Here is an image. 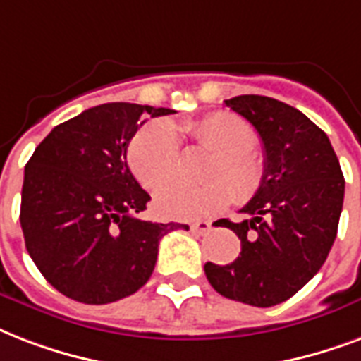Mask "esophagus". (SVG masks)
I'll return each instance as SVG.
<instances>
[{"label": "esophagus", "mask_w": 361, "mask_h": 361, "mask_svg": "<svg viewBox=\"0 0 361 361\" xmlns=\"http://www.w3.org/2000/svg\"><path fill=\"white\" fill-rule=\"evenodd\" d=\"M190 230L197 233V235H205L209 231L212 230L211 222H205V220H200V222H194V224H190Z\"/></svg>", "instance_id": "34e87169"}]
</instances>
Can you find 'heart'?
Here are the masks:
<instances>
[{
    "label": "heart",
    "instance_id": "1",
    "mask_svg": "<svg viewBox=\"0 0 361 361\" xmlns=\"http://www.w3.org/2000/svg\"><path fill=\"white\" fill-rule=\"evenodd\" d=\"M184 133L212 150L216 158L207 169L205 178L209 183L201 186L173 184L158 194L156 209L161 216L177 220L209 219L224 211L233 197L248 201L258 194L265 178V164L254 152L258 135L247 120L219 111L186 124ZM128 164L137 180L150 192L171 183L180 166L173 126L166 120H152L142 126L128 147Z\"/></svg>",
    "mask_w": 361,
    "mask_h": 361
}]
</instances>
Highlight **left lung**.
I'll return each instance as SVG.
<instances>
[{"mask_svg":"<svg viewBox=\"0 0 361 361\" xmlns=\"http://www.w3.org/2000/svg\"><path fill=\"white\" fill-rule=\"evenodd\" d=\"M256 128L265 178L241 212L224 220L241 239L231 264L207 262L211 286L228 300L273 307L305 286L328 258L343 211L345 177L328 135L298 109L265 96L226 99Z\"/></svg>","mask_w":361,"mask_h":361,"instance_id":"left-lung-1","label":"left lung"}]
</instances>
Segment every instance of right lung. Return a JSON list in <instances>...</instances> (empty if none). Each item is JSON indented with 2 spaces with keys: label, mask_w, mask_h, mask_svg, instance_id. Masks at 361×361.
Instances as JSON below:
<instances>
[{
  "label": "right lung",
  "mask_w": 361,
  "mask_h": 361,
  "mask_svg": "<svg viewBox=\"0 0 361 361\" xmlns=\"http://www.w3.org/2000/svg\"><path fill=\"white\" fill-rule=\"evenodd\" d=\"M173 113L122 102L86 109L56 126L26 164L20 205L26 248L67 298L105 305L135 294L154 271L161 237L184 226L137 219L150 195L126 161L145 118Z\"/></svg>",
  "instance_id": "1"
}]
</instances>
